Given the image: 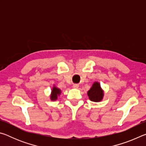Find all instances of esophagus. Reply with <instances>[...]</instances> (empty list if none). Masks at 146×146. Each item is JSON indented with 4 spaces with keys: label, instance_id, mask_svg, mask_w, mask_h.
<instances>
[{
    "label": "esophagus",
    "instance_id": "esophagus-1",
    "mask_svg": "<svg viewBox=\"0 0 146 146\" xmlns=\"http://www.w3.org/2000/svg\"><path fill=\"white\" fill-rule=\"evenodd\" d=\"M73 88H75V89H77L78 88V84H73Z\"/></svg>",
    "mask_w": 146,
    "mask_h": 146
}]
</instances>
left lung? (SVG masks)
I'll list each match as a JSON object with an SVG mask.
<instances>
[{
  "label": "left lung",
  "instance_id": "8db88e82",
  "mask_svg": "<svg viewBox=\"0 0 146 146\" xmlns=\"http://www.w3.org/2000/svg\"><path fill=\"white\" fill-rule=\"evenodd\" d=\"M88 95L90 100L95 102H100L102 100L104 95V92L98 82H95L90 90L88 91Z\"/></svg>",
  "mask_w": 146,
  "mask_h": 146
}]
</instances>
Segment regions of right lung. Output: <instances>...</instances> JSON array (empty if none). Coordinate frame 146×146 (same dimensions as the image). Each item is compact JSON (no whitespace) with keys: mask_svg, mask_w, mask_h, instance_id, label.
<instances>
[{"mask_svg":"<svg viewBox=\"0 0 146 146\" xmlns=\"http://www.w3.org/2000/svg\"><path fill=\"white\" fill-rule=\"evenodd\" d=\"M62 93V91L60 90V89L58 88L57 87H56L55 85H53L52 90H51V95H50V99L52 101H55L56 100H57L58 97L60 95V94Z\"/></svg>","mask_w":146,"mask_h":146,"instance_id":"1","label":"right lung"}]
</instances>
